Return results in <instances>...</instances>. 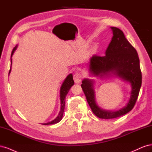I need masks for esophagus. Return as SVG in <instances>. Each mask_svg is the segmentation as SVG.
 <instances>
[{"mask_svg": "<svg viewBox=\"0 0 152 152\" xmlns=\"http://www.w3.org/2000/svg\"><path fill=\"white\" fill-rule=\"evenodd\" d=\"M73 80H74L75 83H80L82 80V75L79 73H75V75H73Z\"/></svg>", "mask_w": 152, "mask_h": 152, "instance_id": "34e87169", "label": "esophagus"}]
</instances>
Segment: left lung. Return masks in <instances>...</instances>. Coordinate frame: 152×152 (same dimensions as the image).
Returning a JSON list of instances; mask_svg holds the SVG:
<instances>
[{"label":"left lung","instance_id":"1","mask_svg":"<svg viewBox=\"0 0 152 152\" xmlns=\"http://www.w3.org/2000/svg\"><path fill=\"white\" fill-rule=\"evenodd\" d=\"M113 36L105 51V56L93 55L88 64L91 75L101 78L112 76L129 82L131 86L130 98L128 103L117 111L104 110L96 104L94 81L84 79L81 87L89 105L96 116L100 118L110 119L126 114L134 107L141 86L142 75L140 59L134 48L129 42L123 31L117 27H110Z\"/></svg>","mask_w":152,"mask_h":152}]
</instances>
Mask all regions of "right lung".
I'll use <instances>...</instances> for the list:
<instances>
[{
    "label": "right lung",
    "instance_id": "1",
    "mask_svg": "<svg viewBox=\"0 0 152 152\" xmlns=\"http://www.w3.org/2000/svg\"><path fill=\"white\" fill-rule=\"evenodd\" d=\"M18 48V45H16V46L14 48L12 49V51L11 53V65H12V56L14 54V53L15 52V50H16ZM11 66L10 72H9V75L11 73ZM73 85H74V81H73V75L72 73L69 74L66 77V79L64 80L63 82V84L60 87V102H61V108H60V111H59L58 116L56 117V118H54L53 121L49 122L48 123H44L42 124L43 125H50V124H57L59 121H61L62 119L63 115V112H64V110H65V98L66 96L68 93L69 90L70 89L72 86Z\"/></svg>",
    "mask_w": 152,
    "mask_h": 152
}]
</instances>
